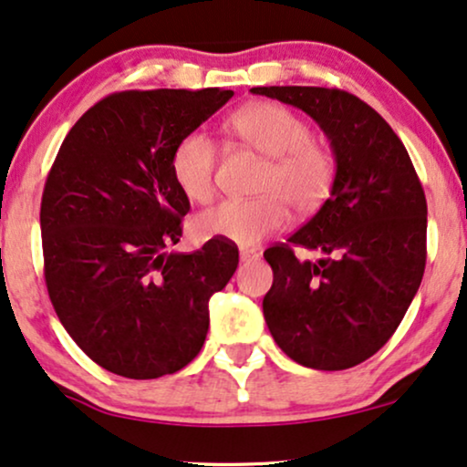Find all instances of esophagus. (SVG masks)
Returning a JSON list of instances; mask_svg holds the SVG:
<instances>
[{
	"instance_id": "obj_1",
	"label": "esophagus",
	"mask_w": 467,
	"mask_h": 467,
	"mask_svg": "<svg viewBox=\"0 0 467 467\" xmlns=\"http://www.w3.org/2000/svg\"><path fill=\"white\" fill-rule=\"evenodd\" d=\"M257 257H260V253H255V251H246V249L240 251V262H243V264L255 262Z\"/></svg>"
}]
</instances>
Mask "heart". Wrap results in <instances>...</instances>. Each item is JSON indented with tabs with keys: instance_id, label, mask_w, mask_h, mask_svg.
<instances>
[{
	"instance_id": "heart-1",
	"label": "heart",
	"mask_w": 467,
	"mask_h": 467,
	"mask_svg": "<svg viewBox=\"0 0 467 467\" xmlns=\"http://www.w3.org/2000/svg\"><path fill=\"white\" fill-rule=\"evenodd\" d=\"M234 136L255 149L268 166L264 169L253 201H224L194 218V232L205 240H227L255 246L279 234L290 212L312 214L325 203L336 182L331 149L312 140V128L303 117L279 103H251L229 120ZM218 151L205 131L194 130L180 138L171 153V172L183 197L205 203L214 194Z\"/></svg>"
}]
</instances>
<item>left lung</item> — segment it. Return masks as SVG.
Returning a JSON list of instances; mask_svg holds the SVG:
<instances>
[{
  "instance_id": "left-lung-1",
  "label": "left lung",
  "mask_w": 467,
  "mask_h": 467,
  "mask_svg": "<svg viewBox=\"0 0 467 467\" xmlns=\"http://www.w3.org/2000/svg\"><path fill=\"white\" fill-rule=\"evenodd\" d=\"M312 117L336 158L331 197L285 244L264 253V318L277 347L314 370H347L392 337L427 264V199L400 138L359 97L318 86H260ZM292 245L318 248L298 263Z\"/></svg>"
}]
</instances>
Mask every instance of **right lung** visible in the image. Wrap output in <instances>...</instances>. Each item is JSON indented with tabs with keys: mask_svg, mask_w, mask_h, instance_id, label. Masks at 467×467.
<instances>
[{
	"mask_svg": "<svg viewBox=\"0 0 467 467\" xmlns=\"http://www.w3.org/2000/svg\"><path fill=\"white\" fill-rule=\"evenodd\" d=\"M234 90H128L95 103L68 131L40 203L45 281L68 336L95 364L128 379L188 366L210 329V298L238 268V249L182 238L190 201L171 153Z\"/></svg>",
	"mask_w": 467,
	"mask_h": 467,
	"instance_id": "right-lung-1",
	"label": "right lung"
}]
</instances>
